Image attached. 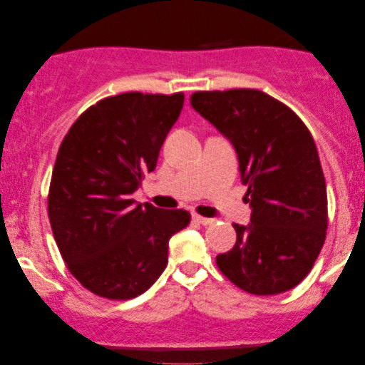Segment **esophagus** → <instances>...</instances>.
Instances as JSON below:
<instances>
[{"label":"esophagus","mask_w":365,"mask_h":365,"mask_svg":"<svg viewBox=\"0 0 365 365\" xmlns=\"http://www.w3.org/2000/svg\"><path fill=\"white\" fill-rule=\"evenodd\" d=\"M192 221L202 224V226H209V224L214 222V219L212 217H202V216H199V214H192Z\"/></svg>","instance_id":"34e87169"}]
</instances>
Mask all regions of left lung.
I'll return each mask as SVG.
<instances>
[{"label": "left lung", "mask_w": 365, "mask_h": 365, "mask_svg": "<svg viewBox=\"0 0 365 365\" xmlns=\"http://www.w3.org/2000/svg\"><path fill=\"white\" fill-rule=\"evenodd\" d=\"M191 106L237 154L251 222L217 267L237 287L272 296L296 287L321 252L327 191L316 143L287 106L257 89L194 93Z\"/></svg>", "instance_id": "obj_1"}]
</instances>
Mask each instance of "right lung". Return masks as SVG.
Instances as JSON below:
<instances>
[{"label":"right lung","mask_w":365,"mask_h":365,"mask_svg":"<svg viewBox=\"0 0 365 365\" xmlns=\"http://www.w3.org/2000/svg\"><path fill=\"white\" fill-rule=\"evenodd\" d=\"M184 94L123 93L76 119L54 163L48 214L69 272L106 299L136 297L168 266L169 239L191 221L184 209L139 204L133 194L156 169Z\"/></svg>","instance_id":"1"}]
</instances>
